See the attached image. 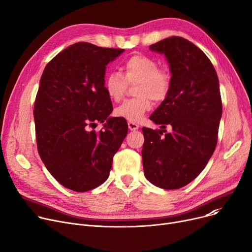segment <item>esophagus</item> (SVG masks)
<instances>
[{"mask_svg":"<svg viewBox=\"0 0 252 252\" xmlns=\"http://www.w3.org/2000/svg\"><path fill=\"white\" fill-rule=\"evenodd\" d=\"M127 126L129 130H137L139 128V126L134 123H127Z\"/></svg>","mask_w":252,"mask_h":252,"instance_id":"34e87169","label":"esophagus"}]
</instances>
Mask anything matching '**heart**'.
<instances>
[{
  "instance_id": "b5f03b06",
  "label": "heart",
  "mask_w": 252,
  "mask_h": 252,
  "mask_svg": "<svg viewBox=\"0 0 252 252\" xmlns=\"http://www.w3.org/2000/svg\"><path fill=\"white\" fill-rule=\"evenodd\" d=\"M124 75L121 72H110L105 78V91L113 101L121 100L128 84L138 83L134 99L126 100L115 108V115L128 123H140L145 113L152 108L151 99L162 101L168 94L169 75L158 69L157 62L146 55H134L124 64Z\"/></svg>"
}]
</instances>
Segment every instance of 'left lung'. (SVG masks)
<instances>
[{
    "label": "left lung",
    "instance_id": "left-lung-1",
    "mask_svg": "<svg viewBox=\"0 0 252 252\" xmlns=\"http://www.w3.org/2000/svg\"><path fill=\"white\" fill-rule=\"evenodd\" d=\"M163 54L171 74L168 94L150 115L159 130L143 127L144 175L155 186H186L213 156L221 117L217 71L204 53L188 39L171 36L151 45ZM166 125L171 131L163 135Z\"/></svg>",
    "mask_w": 252,
    "mask_h": 252
}]
</instances>
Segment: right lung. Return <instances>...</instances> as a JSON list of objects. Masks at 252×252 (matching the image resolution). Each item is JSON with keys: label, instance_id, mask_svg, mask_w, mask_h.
Instances as JSON below:
<instances>
[{"label": "right lung", "instance_id": "right-lung-1", "mask_svg": "<svg viewBox=\"0 0 252 252\" xmlns=\"http://www.w3.org/2000/svg\"><path fill=\"white\" fill-rule=\"evenodd\" d=\"M124 52L76 43L47 64L39 81L33 109L38 154L49 173L72 191H90L108 179L127 134L126 122L110 116L104 87L106 66ZM97 121L104 129L89 131Z\"/></svg>", "mask_w": 252, "mask_h": 252}]
</instances>
